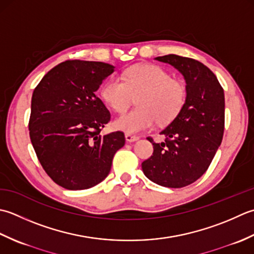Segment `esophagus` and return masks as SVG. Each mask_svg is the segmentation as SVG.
Wrapping results in <instances>:
<instances>
[{"instance_id": "34e87169", "label": "esophagus", "mask_w": 254, "mask_h": 254, "mask_svg": "<svg viewBox=\"0 0 254 254\" xmlns=\"http://www.w3.org/2000/svg\"><path fill=\"white\" fill-rule=\"evenodd\" d=\"M125 138H126V140H127L128 142H133V141H137L138 139H139V137L134 136V134H130V133H126V134H125Z\"/></svg>"}]
</instances>
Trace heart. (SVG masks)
<instances>
[{"label": "heart", "instance_id": "heart-1", "mask_svg": "<svg viewBox=\"0 0 254 254\" xmlns=\"http://www.w3.org/2000/svg\"><path fill=\"white\" fill-rule=\"evenodd\" d=\"M136 96L138 107L114 122L118 130L139 133L157 122L164 125L174 121L185 105L186 86L162 66L139 64L124 71L122 79L110 77L101 90L103 100L117 113L125 112Z\"/></svg>", "mask_w": 254, "mask_h": 254}]
</instances>
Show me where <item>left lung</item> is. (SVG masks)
Returning <instances> with one entry per match:
<instances>
[{
    "label": "left lung",
    "instance_id": "1",
    "mask_svg": "<svg viewBox=\"0 0 254 254\" xmlns=\"http://www.w3.org/2000/svg\"><path fill=\"white\" fill-rule=\"evenodd\" d=\"M177 68L186 81V102L179 116L160 134L153 153L141 163L146 177L165 188L180 189L203 175L220 146L225 129V94L216 75L201 62L168 55L157 57Z\"/></svg>",
    "mask_w": 254,
    "mask_h": 254
}]
</instances>
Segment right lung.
Instances as JSON below:
<instances>
[{
  "mask_svg": "<svg viewBox=\"0 0 254 254\" xmlns=\"http://www.w3.org/2000/svg\"><path fill=\"white\" fill-rule=\"evenodd\" d=\"M113 71L104 62L66 60L35 87L30 141L45 172L64 189L86 190L102 182L125 144L123 131L101 134L111 113L95 92Z\"/></svg>",
  "mask_w": 254,
  "mask_h": 254,
  "instance_id": "add662e5",
  "label": "right lung"
}]
</instances>
